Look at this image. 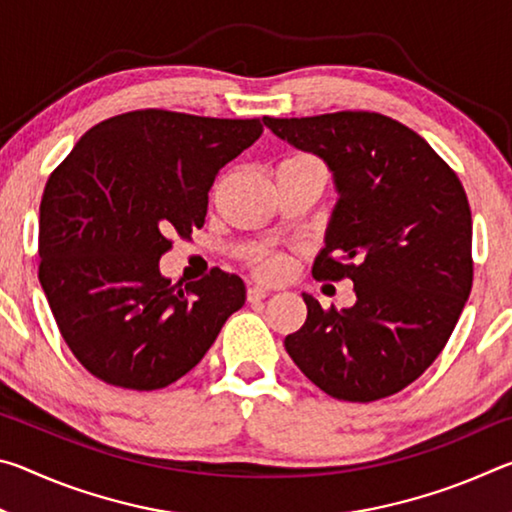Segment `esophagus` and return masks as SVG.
<instances>
[{"label":"esophagus","mask_w":512,"mask_h":512,"mask_svg":"<svg viewBox=\"0 0 512 512\" xmlns=\"http://www.w3.org/2000/svg\"><path fill=\"white\" fill-rule=\"evenodd\" d=\"M268 296V289H264L262 284H253V287H248V302H259Z\"/></svg>","instance_id":"obj_1"}]
</instances>
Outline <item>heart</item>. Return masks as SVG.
<instances>
[{
    "label": "heart",
    "mask_w": 512,
    "mask_h": 512,
    "mask_svg": "<svg viewBox=\"0 0 512 512\" xmlns=\"http://www.w3.org/2000/svg\"><path fill=\"white\" fill-rule=\"evenodd\" d=\"M289 160H309V155H296V158H289ZM259 271L264 275H275L280 271V262H277V259H264V262L259 264Z\"/></svg>",
    "instance_id": "b5f03b06"
}]
</instances>
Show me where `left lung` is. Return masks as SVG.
<instances>
[{
  "label": "left lung",
  "instance_id": "8db88e82",
  "mask_svg": "<svg viewBox=\"0 0 512 512\" xmlns=\"http://www.w3.org/2000/svg\"><path fill=\"white\" fill-rule=\"evenodd\" d=\"M264 126L332 171L339 198L314 275L348 277L357 302L323 309L284 339L293 363L336 400L375 402L427 370L472 289L465 189L418 133L377 112H329Z\"/></svg>",
  "mask_w": 512,
  "mask_h": 512
}]
</instances>
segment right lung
I'll use <instances>...</instances> for the list:
<instances>
[{"label": "right lung", "mask_w": 512, "mask_h": 512, "mask_svg": "<svg viewBox=\"0 0 512 512\" xmlns=\"http://www.w3.org/2000/svg\"><path fill=\"white\" fill-rule=\"evenodd\" d=\"M264 133L259 119L169 110L110 117L51 173L40 203V284L69 350L94 377L155 391L187 375L244 307L241 277L160 273L169 235L207 214L216 173Z\"/></svg>", "instance_id": "add662e5"}]
</instances>
